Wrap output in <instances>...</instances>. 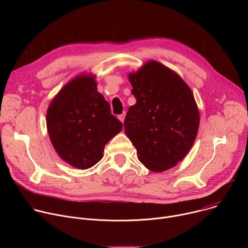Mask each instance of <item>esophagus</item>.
I'll return each mask as SVG.
<instances>
[{
    "label": "esophagus",
    "instance_id": "obj_1",
    "mask_svg": "<svg viewBox=\"0 0 248 248\" xmlns=\"http://www.w3.org/2000/svg\"><path fill=\"white\" fill-rule=\"evenodd\" d=\"M118 118H119V120H120L122 123H124V118H125V113H123L122 115H119Z\"/></svg>",
    "mask_w": 248,
    "mask_h": 248
}]
</instances>
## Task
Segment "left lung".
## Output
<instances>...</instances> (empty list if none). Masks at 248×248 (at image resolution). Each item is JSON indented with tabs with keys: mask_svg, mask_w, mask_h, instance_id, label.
Here are the masks:
<instances>
[{
	"mask_svg": "<svg viewBox=\"0 0 248 248\" xmlns=\"http://www.w3.org/2000/svg\"><path fill=\"white\" fill-rule=\"evenodd\" d=\"M136 103L124 119V131L138 160L155 172L169 170L190 150L199 112L187 84L162 63L150 61L129 75Z\"/></svg>",
	"mask_w": 248,
	"mask_h": 248,
	"instance_id": "obj_1",
	"label": "left lung"
}]
</instances>
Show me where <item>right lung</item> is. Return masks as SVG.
Masks as SVG:
<instances>
[{"label": "right lung", "mask_w": 248, "mask_h": 248, "mask_svg": "<svg viewBox=\"0 0 248 248\" xmlns=\"http://www.w3.org/2000/svg\"><path fill=\"white\" fill-rule=\"evenodd\" d=\"M47 128L59 156L80 170L103 158L105 145L122 130L94 77L79 76L58 93L47 111Z\"/></svg>", "instance_id": "obj_1"}]
</instances>
